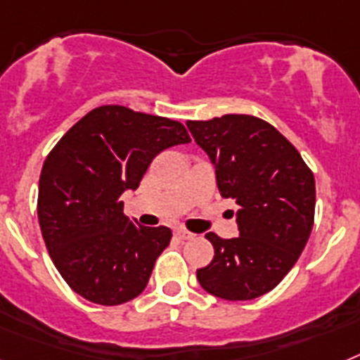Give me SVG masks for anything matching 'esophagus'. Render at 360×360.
<instances>
[{"instance_id":"esophagus-1","label":"esophagus","mask_w":360,"mask_h":360,"mask_svg":"<svg viewBox=\"0 0 360 360\" xmlns=\"http://www.w3.org/2000/svg\"><path fill=\"white\" fill-rule=\"evenodd\" d=\"M175 236L179 238L181 241H185V240H190V238H194V234L188 231H185V229H177V231H175Z\"/></svg>"}]
</instances>
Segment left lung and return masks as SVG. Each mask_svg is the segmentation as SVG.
<instances>
[{
  "label": "left lung",
  "instance_id": "8db88e82",
  "mask_svg": "<svg viewBox=\"0 0 360 360\" xmlns=\"http://www.w3.org/2000/svg\"><path fill=\"white\" fill-rule=\"evenodd\" d=\"M214 165L217 188L238 205L240 236L208 232L214 259L198 269L201 288L225 300H252L297 264L315 219V177L274 126L252 115L188 120ZM234 214V212H232Z\"/></svg>",
  "mask_w": 360,
  "mask_h": 360
}]
</instances>
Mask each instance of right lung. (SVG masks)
Masks as SVG:
<instances>
[{
	"mask_svg": "<svg viewBox=\"0 0 360 360\" xmlns=\"http://www.w3.org/2000/svg\"><path fill=\"white\" fill-rule=\"evenodd\" d=\"M186 143L177 120L101 105L53 148L41 168L38 219L51 259L72 291L101 306L144 291L172 231L124 216L120 195L139 188L162 150Z\"/></svg>",
	"mask_w": 360,
	"mask_h": 360,
	"instance_id": "right-lung-1",
	"label": "right lung"
}]
</instances>
